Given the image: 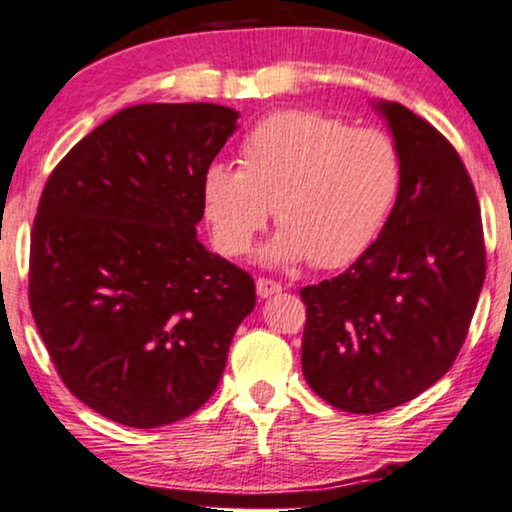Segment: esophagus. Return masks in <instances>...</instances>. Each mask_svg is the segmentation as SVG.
Wrapping results in <instances>:
<instances>
[{
  "label": "esophagus",
  "mask_w": 512,
  "mask_h": 512,
  "mask_svg": "<svg viewBox=\"0 0 512 512\" xmlns=\"http://www.w3.org/2000/svg\"><path fill=\"white\" fill-rule=\"evenodd\" d=\"M282 291V284L280 282H272V280H265V277H261V280L256 282V294L261 298H270L275 294H280Z\"/></svg>",
  "instance_id": "esophagus-1"
}]
</instances>
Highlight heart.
I'll list each match as a JSON object with an SVG mask.
<instances>
[{"instance_id": "obj_1", "label": "heart", "mask_w": 512, "mask_h": 512, "mask_svg": "<svg viewBox=\"0 0 512 512\" xmlns=\"http://www.w3.org/2000/svg\"><path fill=\"white\" fill-rule=\"evenodd\" d=\"M397 188L400 157L386 134L315 110H280L242 138L240 169L211 164L202 202L225 254L251 251L275 209L282 230L265 261L341 268L374 242Z\"/></svg>"}]
</instances>
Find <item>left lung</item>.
<instances>
[{
    "label": "left lung",
    "instance_id": "1",
    "mask_svg": "<svg viewBox=\"0 0 512 512\" xmlns=\"http://www.w3.org/2000/svg\"><path fill=\"white\" fill-rule=\"evenodd\" d=\"M371 105L400 157L395 207L348 270L301 289L303 376L350 414L400 407L447 374L487 268L480 204L461 157L404 105Z\"/></svg>",
    "mask_w": 512,
    "mask_h": 512
}]
</instances>
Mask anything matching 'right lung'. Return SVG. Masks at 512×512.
I'll return each mask as SVG.
<instances>
[{"label":"right lung","instance_id":"obj_1","mask_svg":"<svg viewBox=\"0 0 512 512\" xmlns=\"http://www.w3.org/2000/svg\"><path fill=\"white\" fill-rule=\"evenodd\" d=\"M240 112L119 110L46 181L30 242V308L77 400L129 428L181 421L214 395L256 305L251 275L204 247L202 178Z\"/></svg>","mask_w":512,"mask_h":512}]
</instances>
